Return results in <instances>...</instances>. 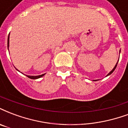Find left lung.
Wrapping results in <instances>:
<instances>
[{"mask_svg": "<svg viewBox=\"0 0 128 128\" xmlns=\"http://www.w3.org/2000/svg\"><path fill=\"white\" fill-rule=\"evenodd\" d=\"M120 52H121V50H120ZM119 59H120V57H119ZM118 62H119V60H118V61H117V63H116V64H115V66H114V68H112V70H111V71L107 75H106V76H109L110 74H112V72H114V70H115V68H116V67H117V64H118ZM95 81H96V80H95Z\"/></svg>", "mask_w": 128, "mask_h": 128, "instance_id": "1", "label": "left lung"}]
</instances>
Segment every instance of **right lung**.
<instances>
[{
    "instance_id": "right-lung-1",
    "label": "right lung",
    "mask_w": 128,
    "mask_h": 128,
    "mask_svg": "<svg viewBox=\"0 0 128 128\" xmlns=\"http://www.w3.org/2000/svg\"><path fill=\"white\" fill-rule=\"evenodd\" d=\"M9 34H10V33H9ZM9 34H8V39H7V47H8H8H9ZM15 68H16V67H15ZM16 69L17 70H18V71L20 72V70H18V69L16 68ZM45 73L42 74H40V75H37V76H32V75H26V74H25V75L26 76H28V78H31V79H37V78H40V77L43 76L44 75H45Z\"/></svg>"
}]
</instances>
